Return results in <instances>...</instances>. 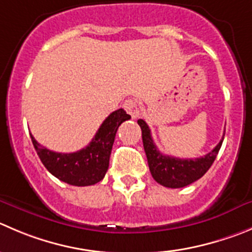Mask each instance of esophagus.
Listing matches in <instances>:
<instances>
[{"label":"esophagus","instance_id":"1","mask_svg":"<svg viewBox=\"0 0 252 252\" xmlns=\"http://www.w3.org/2000/svg\"><path fill=\"white\" fill-rule=\"evenodd\" d=\"M124 109L128 115L136 119L138 116V104L135 99H127L124 102Z\"/></svg>","mask_w":252,"mask_h":252}]
</instances>
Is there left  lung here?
<instances>
[{"mask_svg":"<svg viewBox=\"0 0 252 252\" xmlns=\"http://www.w3.org/2000/svg\"><path fill=\"white\" fill-rule=\"evenodd\" d=\"M137 124L140 125L142 131L143 148L147 156L151 174L157 183L167 188H183L202 178L212 167L224 140L222 136L214 150L207 153L204 157L182 159V158L162 155L153 142L151 130L145 120L140 119Z\"/></svg>","mask_w":252,"mask_h":252,"instance_id":"8db88e82","label":"left lung"}]
</instances>
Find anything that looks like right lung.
I'll use <instances>...</instances> for the list:
<instances>
[{"label": "right lung", "instance_id": "right-lung-1", "mask_svg": "<svg viewBox=\"0 0 252 252\" xmlns=\"http://www.w3.org/2000/svg\"><path fill=\"white\" fill-rule=\"evenodd\" d=\"M130 119L124 109L114 111L105 119L92 142L73 153L54 152L39 145L32 135L31 138L42 163L53 176L70 186H93L106 174L117 128Z\"/></svg>", "mask_w": 252, "mask_h": 252}]
</instances>
